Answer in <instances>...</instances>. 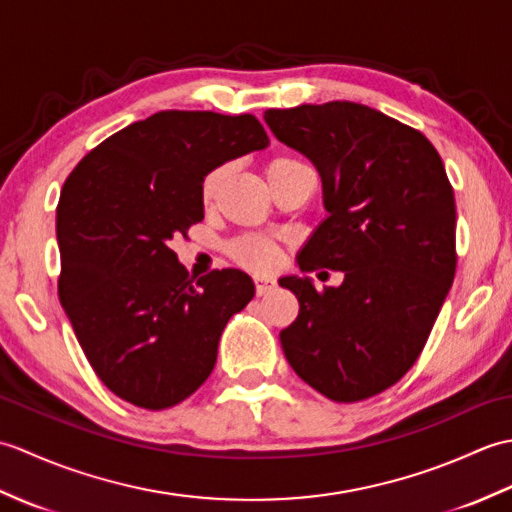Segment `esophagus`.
<instances>
[{
  "mask_svg": "<svg viewBox=\"0 0 512 512\" xmlns=\"http://www.w3.org/2000/svg\"><path fill=\"white\" fill-rule=\"evenodd\" d=\"M253 281H255V292L259 297L268 295V292L275 290V286H277V281L273 277H264V275H255Z\"/></svg>",
  "mask_w": 512,
  "mask_h": 512,
  "instance_id": "1",
  "label": "esophagus"
}]
</instances>
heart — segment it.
Wrapping results in <instances>:
<instances>
[{"label": "heart", "mask_w": 512, "mask_h": 512, "mask_svg": "<svg viewBox=\"0 0 512 512\" xmlns=\"http://www.w3.org/2000/svg\"><path fill=\"white\" fill-rule=\"evenodd\" d=\"M297 167H306V165H303L301 160L290 158V156L275 158L268 162L266 178L270 182V180L279 178L281 173L297 169ZM226 171H228L226 167H217V169L206 173V178L202 180V202H211L215 198V193L220 191L222 182L226 178ZM228 255H231L237 264H242L246 268L268 270L277 264L279 248H277V244L270 242V239L246 235V237H239V239H235V242H231V246H228Z\"/></svg>", "instance_id": "b5f03b06"}]
</instances>
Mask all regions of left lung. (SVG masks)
<instances>
[{"instance_id": "1", "label": "left lung", "mask_w": 512, "mask_h": 512, "mask_svg": "<svg viewBox=\"0 0 512 512\" xmlns=\"http://www.w3.org/2000/svg\"><path fill=\"white\" fill-rule=\"evenodd\" d=\"M281 143L317 167L328 217L297 255L301 273L341 270L339 288L281 277L299 317L279 339L325 398L358 402L418 361L455 277V200L418 129L350 101L268 110Z\"/></svg>"}]
</instances>
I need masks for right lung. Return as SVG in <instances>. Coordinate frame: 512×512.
Here are the masks:
<instances>
[{
	"label": "right lung",
	"mask_w": 512,
	"mask_h": 512,
	"mask_svg": "<svg viewBox=\"0 0 512 512\" xmlns=\"http://www.w3.org/2000/svg\"><path fill=\"white\" fill-rule=\"evenodd\" d=\"M268 143L253 114L167 110L103 140L65 180L59 299L118 398L167 409L211 376L222 330L255 284L235 268L189 279L169 239L204 220L206 173Z\"/></svg>",
	"instance_id": "right-lung-1"
}]
</instances>
